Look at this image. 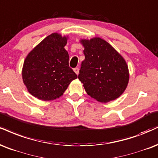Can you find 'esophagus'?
Listing matches in <instances>:
<instances>
[{
    "mask_svg": "<svg viewBox=\"0 0 158 158\" xmlns=\"http://www.w3.org/2000/svg\"><path fill=\"white\" fill-rule=\"evenodd\" d=\"M73 71H74V72H75L77 74V75H78V74H79V68H74V69H73Z\"/></svg>",
    "mask_w": 158,
    "mask_h": 158,
    "instance_id": "1",
    "label": "esophagus"
}]
</instances>
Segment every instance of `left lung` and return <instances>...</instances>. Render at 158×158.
<instances>
[{
    "label": "left lung",
    "instance_id": "1",
    "mask_svg": "<svg viewBox=\"0 0 158 158\" xmlns=\"http://www.w3.org/2000/svg\"><path fill=\"white\" fill-rule=\"evenodd\" d=\"M85 60L78 76L87 94L100 102L118 98L129 81L126 62L109 43L101 38L83 40Z\"/></svg>",
    "mask_w": 158,
    "mask_h": 158
}]
</instances>
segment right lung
<instances>
[{
  "instance_id": "1",
  "label": "right lung",
  "mask_w": 158,
  "mask_h": 158,
  "mask_svg": "<svg viewBox=\"0 0 158 158\" xmlns=\"http://www.w3.org/2000/svg\"><path fill=\"white\" fill-rule=\"evenodd\" d=\"M67 38L54 33L45 37L24 61L23 80L32 96L41 100L60 97L77 75L69 67Z\"/></svg>"
}]
</instances>
